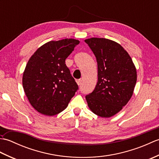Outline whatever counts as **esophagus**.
<instances>
[{
  "label": "esophagus",
  "instance_id": "34e87169",
  "mask_svg": "<svg viewBox=\"0 0 159 159\" xmlns=\"http://www.w3.org/2000/svg\"><path fill=\"white\" fill-rule=\"evenodd\" d=\"M76 83H77L78 85H81L82 80H80V79H79V80H76Z\"/></svg>",
  "mask_w": 159,
  "mask_h": 159
}]
</instances>
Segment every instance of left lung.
<instances>
[{
	"label": "left lung",
	"mask_w": 159,
	"mask_h": 159,
	"mask_svg": "<svg viewBox=\"0 0 159 159\" xmlns=\"http://www.w3.org/2000/svg\"><path fill=\"white\" fill-rule=\"evenodd\" d=\"M85 42L95 55L98 82L85 96L91 111L102 117L113 116L133 96L137 71L130 55L119 43L105 38H93Z\"/></svg>",
	"instance_id": "8db88e82"
}]
</instances>
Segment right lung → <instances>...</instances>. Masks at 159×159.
Listing matches in <instances>:
<instances>
[{
	"label": "right lung",
	"mask_w": 159,
	"mask_h": 159,
	"mask_svg": "<svg viewBox=\"0 0 159 159\" xmlns=\"http://www.w3.org/2000/svg\"><path fill=\"white\" fill-rule=\"evenodd\" d=\"M79 43L74 39L49 42L29 60L22 85L29 102L39 113L52 116L61 112L79 89L66 59Z\"/></svg>",
	"instance_id": "obj_1"
}]
</instances>
